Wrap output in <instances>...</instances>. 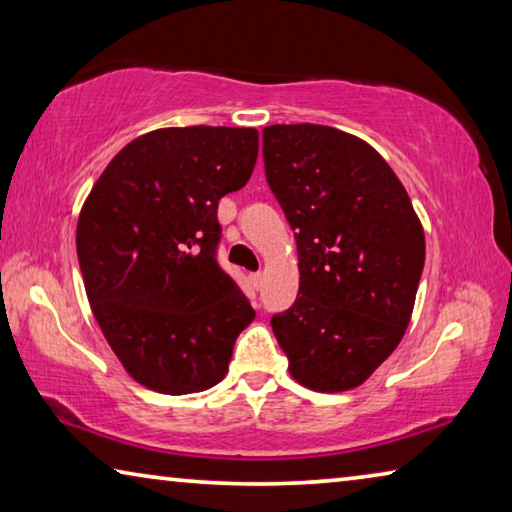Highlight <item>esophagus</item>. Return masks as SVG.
<instances>
[{
	"instance_id": "esophagus-1",
	"label": "esophagus",
	"mask_w": 512,
	"mask_h": 512,
	"mask_svg": "<svg viewBox=\"0 0 512 512\" xmlns=\"http://www.w3.org/2000/svg\"><path fill=\"white\" fill-rule=\"evenodd\" d=\"M250 282H253L255 289H259L264 284V273H253L250 275Z\"/></svg>"
}]
</instances>
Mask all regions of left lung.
Instances as JSON below:
<instances>
[{
	"instance_id": "left-lung-1",
	"label": "left lung",
	"mask_w": 512,
	"mask_h": 512,
	"mask_svg": "<svg viewBox=\"0 0 512 512\" xmlns=\"http://www.w3.org/2000/svg\"><path fill=\"white\" fill-rule=\"evenodd\" d=\"M264 167L296 230L300 289L273 316L291 377L318 393L361 386L409 327L424 230L388 162L357 135L318 124L264 131Z\"/></svg>"
}]
</instances>
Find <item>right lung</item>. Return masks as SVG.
<instances>
[{
	"label": "right lung",
	"mask_w": 512,
	"mask_h": 512,
	"mask_svg": "<svg viewBox=\"0 0 512 512\" xmlns=\"http://www.w3.org/2000/svg\"><path fill=\"white\" fill-rule=\"evenodd\" d=\"M255 128H158L126 144L94 183L76 225L92 314L124 370L164 395L225 377L255 320L216 264V207L255 169Z\"/></svg>",
	"instance_id": "add662e5"
}]
</instances>
